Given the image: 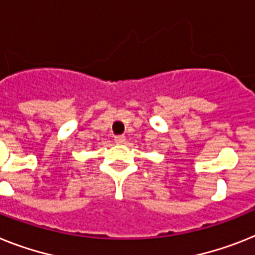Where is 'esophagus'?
Wrapping results in <instances>:
<instances>
[{
	"label": "esophagus",
	"mask_w": 255,
	"mask_h": 255,
	"mask_svg": "<svg viewBox=\"0 0 255 255\" xmlns=\"http://www.w3.org/2000/svg\"><path fill=\"white\" fill-rule=\"evenodd\" d=\"M114 141L117 144H124V142H126V137H124V136H115Z\"/></svg>",
	"instance_id": "34e87169"
}]
</instances>
